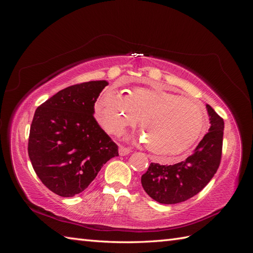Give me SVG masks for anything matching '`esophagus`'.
<instances>
[{
	"instance_id": "obj_1",
	"label": "esophagus",
	"mask_w": 253,
	"mask_h": 253,
	"mask_svg": "<svg viewBox=\"0 0 253 253\" xmlns=\"http://www.w3.org/2000/svg\"><path fill=\"white\" fill-rule=\"evenodd\" d=\"M131 152H132V150L129 148L124 147V145H120V147H119V155L120 156H126V155L129 154Z\"/></svg>"
}]
</instances>
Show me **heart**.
<instances>
[{
	"mask_svg": "<svg viewBox=\"0 0 253 253\" xmlns=\"http://www.w3.org/2000/svg\"><path fill=\"white\" fill-rule=\"evenodd\" d=\"M96 114L106 131L115 135L141 118L140 139L158 156L185 152L207 126V113L200 102L160 86L134 87L125 95L106 89L96 102Z\"/></svg>",
	"mask_w": 253,
	"mask_h": 253,
	"instance_id": "b5f03b06",
	"label": "heart"
}]
</instances>
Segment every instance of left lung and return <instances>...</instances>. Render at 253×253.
<instances>
[{"label":"left lung","instance_id":"obj_1","mask_svg":"<svg viewBox=\"0 0 253 253\" xmlns=\"http://www.w3.org/2000/svg\"><path fill=\"white\" fill-rule=\"evenodd\" d=\"M206 108L211 126L192 154L175 165L152 163L141 176L143 190L154 201L166 205L185 202L201 192L216 173L223 150L224 120L209 104Z\"/></svg>","mask_w":253,"mask_h":253}]
</instances>
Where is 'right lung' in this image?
Returning <instances> with one entry per match:
<instances>
[{
  "mask_svg": "<svg viewBox=\"0 0 253 253\" xmlns=\"http://www.w3.org/2000/svg\"><path fill=\"white\" fill-rule=\"evenodd\" d=\"M108 82L88 81L58 91L35 112L28 156L51 192L72 197L85 190L118 145L98 125L95 102Z\"/></svg>",
  "mask_w": 253,
  "mask_h": 253,
  "instance_id": "obj_1",
  "label": "right lung"
}]
</instances>
